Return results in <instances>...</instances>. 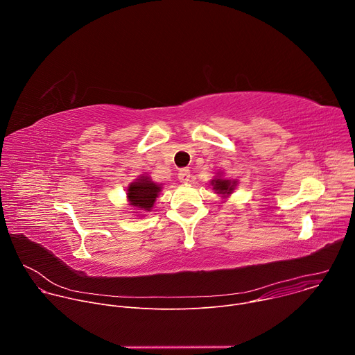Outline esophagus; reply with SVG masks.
Returning a JSON list of instances; mask_svg holds the SVG:
<instances>
[{
  "label": "esophagus",
  "instance_id": "1",
  "mask_svg": "<svg viewBox=\"0 0 355 355\" xmlns=\"http://www.w3.org/2000/svg\"><path fill=\"white\" fill-rule=\"evenodd\" d=\"M191 178V171L188 168H181L178 173V180L181 182H188Z\"/></svg>",
  "mask_w": 355,
  "mask_h": 355
}]
</instances>
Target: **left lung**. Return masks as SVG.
Wrapping results in <instances>:
<instances>
[{
	"label": "left lung",
	"mask_w": 355,
	"mask_h": 355,
	"mask_svg": "<svg viewBox=\"0 0 355 355\" xmlns=\"http://www.w3.org/2000/svg\"><path fill=\"white\" fill-rule=\"evenodd\" d=\"M234 184L236 181H229V180H222V178H218V180H214L212 181V185H214V189L218 191V193H232L233 188H234Z\"/></svg>",
	"instance_id": "8db88e82"
}]
</instances>
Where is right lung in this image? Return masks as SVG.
Segmentation results:
<instances>
[{
  "instance_id": "add662e5",
  "label": "right lung",
  "mask_w": 355,
  "mask_h": 355,
  "mask_svg": "<svg viewBox=\"0 0 355 355\" xmlns=\"http://www.w3.org/2000/svg\"><path fill=\"white\" fill-rule=\"evenodd\" d=\"M160 192V187L147 177L139 178L136 182H132L128 188V198L130 205L137 207L144 211H150L153 208L157 193Z\"/></svg>"
}]
</instances>
